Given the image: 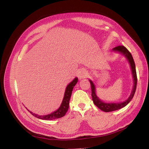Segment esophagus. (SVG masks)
Wrapping results in <instances>:
<instances>
[{"label": "esophagus", "instance_id": "1", "mask_svg": "<svg viewBox=\"0 0 149 149\" xmlns=\"http://www.w3.org/2000/svg\"><path fill=\"white\" fill-rule=\"evenodd\" d=\"M88 76V73L86 70L81 69L79 72H78V77L80 79H85V78H86Z\"/></svg>", "mask_w": 149, "mask_h": 149}]
</instances>
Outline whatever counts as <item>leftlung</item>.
Here are the masks:
<instances>
[{"label":"left lung","mask_w":149,"mask_h":149,"mask_svg":"<svg viewBox=\"0 0 149 149\" xmlns=\"http://www.w3.org/2000/svg\"><path fill=\"white\" fill-rule=\"evenodd\" d=\"M113 50L115 51H118L119 52H121V54L124 55V56L126 57L128 60L131 67L133 78H134V87H133L131 94L127 100L124 101V102L118 103H104L102 101H101L98 98V97L97 96L96 93H95V85L91 80H89L91 83V90H92L91 95L92 97L93 102L94 103V104L96 105L100 109H101V111H103L105 112H109L118 110V109H120L125 107L128 103H129L130 101L132 100V99L134 96L136 88V84H137V76H136V68H135V64L131 53L127 50V49L126 48V47H124V46H122V45L115 47V48L113 49Z\"/></svg>","instance_id":"1"}]
</instances>
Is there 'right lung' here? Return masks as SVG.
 Returning <instances> with one entry per match:
<instances>
[{"instance_id":"right-lung-1","label":"right lung","mask_w":149,"mask_h":149,"mask_svg":"<svg viewBox=\"0 0 149 149\" xmlns=\"http://www.w3.org/2000/svg\"><path fill=\"white\" fill-rule=\"evenodd\" d=\"M77 82H78V78L76 77L72 82H70L67 86L65 92L63 100L61 106L56 111H55L50 114L46 115H38L37 114H35L33 113L32 112H30L29 110L28 111L33 116L36 117V118L41 119V120H52L54 119L60 118L63 116H64L66 113L67 112V111H68L70 98L71 97L73 88Z\"/></svg>"}]
</instances>
